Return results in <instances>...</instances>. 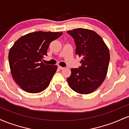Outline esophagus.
Wrapping results in <instances>:
<instances>
[{
  "mask_svg": "<svg viewBox=\"0 0 129 129\" xmlns=\"http://www.w3.org/2000/svg\"><path fill=\"white\" fill-rule=\"evenodd\" d=\"M58 69L59 70H63L64 69V67H60V66H58Z\"/></svg>",
  "mask_w": 129,
  "mask_h": 129,
  "instance_id": "obj_1",
  "label": "esophagus"
}]
</instances>
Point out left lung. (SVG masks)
I'll use <instances>...</instances> for the list:
<instances>
[{
    "instance_id": "1",
    "label": "left lung",
    "mask_w": 129,
    "mask_h": 129,
    "mask_svg": "<svg viewBox=\"0 0 129 129\" xmlns=\"http://www.w3.org/2000/svg\"><path fill=\"white\" fill-rule=\"evenodd\" d=\"M74 39L76 54L82 57L81 66L71 69L69 86L81 94L92 93L103 84L107 75L110 53L101 37L92 30L77 28L68 31Z\"/></svg>"
}]
</instances>
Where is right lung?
<instances>
[{"mask_svg":"<svg viewBox=\"0 0 129 129\" xmlns=\"http://www.w3.org/2000/svg\"><path fill=\"white\" fill-rule=\"evenodd\" d=\"M62 33L36 31L21 37L10 50L8 60L13 79L26 92L42 91L49 85L57 66L42 62L50 43Z\"/></svg>","mask_w":129,"mask_h":129,"instance_id":"right-lung-1","label":"right lung"}]
</instances>
